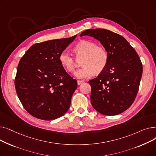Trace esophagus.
I'll return each mask as SVG.
<instances>
[{
	"instance_id": "obj_1",
	"label": "esophagus",
	"mask_w": 156,
	"mask_h": 156,
	"mask_svg": "<svg viewBox=\"0 0 156 156\" xmlns=\"http://www.w3.org/2000/svg\"><path fill=\"white\" fill-rule=\"evenodd\" d=\"M83 82H84V81H82V80H78V81H77L78 85H81V84H82Z\"/></svg>"
}]
</instances>
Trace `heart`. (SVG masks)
Segmentation results:
<instances>
[{"instance_id": "b5f03b06", "label": "heart", "mask_w": 156, "mask_h": 156, "mask_svg": "<svg viewBox=\"0 0 156 156\" xmlns=\"http://www.w3.org/2000/svg\"><path fill=\"white\" fill-rule=\"evenodd\" d=\"M75 57H73L67 51H62L59 55V61L63 67L68 71H75L76 59L81 60L83 67L75 72V76L80 79L91 77L94 73H100L103 71L109 60V55L106 49L97 45L92 40H83L79 42L73 48Z\"/></svg>"}]
</instances>
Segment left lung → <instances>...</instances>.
Segmentation results:
<instances>
[{
    "label": "left lung",
    "mask_w": 156,
    "mask_h": 156,
    "mask_svg": "<svg viewBox=\"0 0 156 156\" xmlns=\"http://www.w3.org/2000/svg\"><path fill=\"white\" fill-rule=\"evenodd\" d=\"M85 35L100 41L109 55L105 69L88 81L92 105L104 115H118L132 105L137 95L143 71L140 57L123 37L108 30H87L80 37Z\"/></svg>",
    "instance_id": "obj_1"
}]
</instances>
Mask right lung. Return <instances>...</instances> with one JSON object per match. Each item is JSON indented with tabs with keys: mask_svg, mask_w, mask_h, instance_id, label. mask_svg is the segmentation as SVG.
<instances>
[{
	"mask_svg": "<svg viewBox=\"0 0 156 156\" xmlns=\"http://www.w3.org/2000/svg\"><path fill=\"white\" fill-rule=\"evenodd\" d=\"M76 37L35 44L20 59L14 80L16 91L31 116L53 120L68 111L77 81L65 71L59 55Z\"/></svg>",
	"mask_w": 156,
	"mask_h": 156,
	"instance_id": "add662e5",
	"label": "right lung"
}]
</instances>
